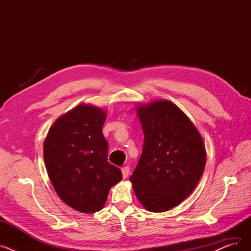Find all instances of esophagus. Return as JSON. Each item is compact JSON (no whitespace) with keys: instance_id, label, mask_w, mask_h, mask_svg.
I'll use <instances>...</instances> for the list:
<instances>
[{"instance_id":"esophagus-1","label":"esophagus","mask_w":251,"mask_h":251,"mask_svg":"<svg viewBox=\"0 0 251 251\" xmlns=\"http://www.w3.org/2000/svg\"><path fill=\"white\" fill-rule=\"evenodd\" d=\"M121 172H122L123 178H124V179H126V178L129 176V173H130V169H129V167H128V166L123 167V168L121 169Z\"/></svg>"}]
</instances>
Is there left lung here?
Segmentation results:
<instances>
[{"label": "left lung", "instance_id": "1", "mask_svg": "<svg viewBox=\"0 0 251 251\" xmlns=\"http://www.w3.org/2000/svg\"><path fill=\"white\" fill-rule=\"evenodd\" d=\"M136 108L144 139L130 181L144 207L166 212L188 197L200 182L206 161L204 143L175 103L163 100Z\"/></svg>", "mask_w": 251, "mask_h": 251}]
</instances>
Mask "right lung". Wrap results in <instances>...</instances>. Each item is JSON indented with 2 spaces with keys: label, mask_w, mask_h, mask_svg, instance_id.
I'll list each match as a JSON object with an SVG mask.
<instances>
[{
  "label": "right lung",
  "mask_w": 251,
  "mask_h": 251,
  "mask_svg": "<svg viewBox=\"0 0 251 251\" xmlns=\"http://www.w3.org/2000/svg\"><path fill=\"white\" fill-rule=\"evenodd\" d=\"M103 110L81 103L51 125L44 143L49 178L60 199L80 213L100 210L112 186L122 179L108 162V142L102 134Z\"/></svg>",
  "instance_id": "1"
}]
</instances>
